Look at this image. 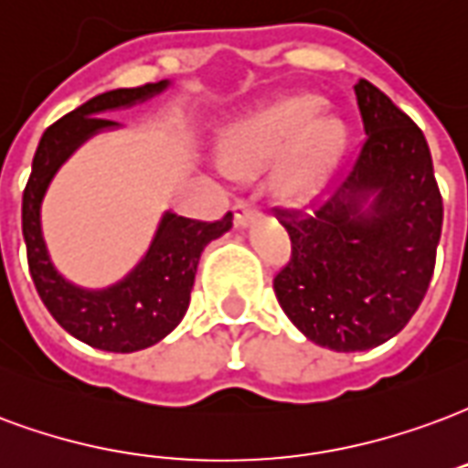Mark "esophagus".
<instances>
[{
  "mask_svg": "<svg viewBox=\"0 0 468 468\" xmlns=\"http://www.w3.org/2000/svg\"><path fill=\"white\" fill-rule=\"evenodd\" d=\"M258 216V207H255V203L248 198H238L233 203V218H235V225H245L248 220H252V218Z\"/></svg>",
  "mask_w": 468,
  "mask_h": 468,
  "instance_id": "1",
  "label": "esophagus"
}]
</instances>
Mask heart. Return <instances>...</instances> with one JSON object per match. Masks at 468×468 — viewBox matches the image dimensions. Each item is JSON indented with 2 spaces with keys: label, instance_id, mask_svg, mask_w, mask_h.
I'll return each mask as SVG.
<instances>
[{
  "label": "heart",
  "instance_id": "1",
  "mask_svg": "<svg viewBox=\"0 0 468 468\" xmlns=\"http://www.w3.org/2000/svg\"><path fill=\"white\" fill-rule=\"evenodd\" d=\"M317 101L292 96L238 121L220 144V164L233 176H250L278 155L275 190L282 198L310 196L345 146V123L314 113Z\"/></svg>",
  "mask_w": 468,
  "mask_h": 468
}]
</instances>
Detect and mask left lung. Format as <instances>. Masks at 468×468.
<instances>
[{
    "label": "left lung",
    "instance_id": "1",
    "mask_svg": "<svg viewBox=\"0 0 468 468\" xmlns=\"http://www.w3.org/2000/svg\"><path fill=\"white\" fill-rule=\"evenodd\" d=\"M355 93L367 136L347 181L322 206L275 207L292 245L272 280L280 307L307 340L337 352L404 330L427 295L444 220L421 128L367 79Z\"/></svg>",
    "mask_w": 468,
    "mask_h": 468
}]
</instances>
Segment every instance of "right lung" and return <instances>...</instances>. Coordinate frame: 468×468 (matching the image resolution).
I'll use <instances>...</instances> for the list:
<instances>
[{
	"label": "right lung",
	"mask_w": 468,
	"mask_h": 468,
	"mask_svg": "<svg viewBox=\"0 0 468 468\" xmlns=\"http://www.w3.org/2000/svg\"><path fill=\"white\" fill-rule=\"evenodd\" d=\"M165 86L168 81H155L99 93L51 123L37 146L24 188L22 233L31 280L41 303L69 335L106 352H136L164 340L188 310L203 248L233 228V213H225L213 223L165 213L146 258L128 278L106 290L74 287L51 265L41 238L39 207L58 165L96 131L116 126V121L103 119V111L144 101Z\"/></svg>",
	"instance_id": "1"
}]
</instances>
